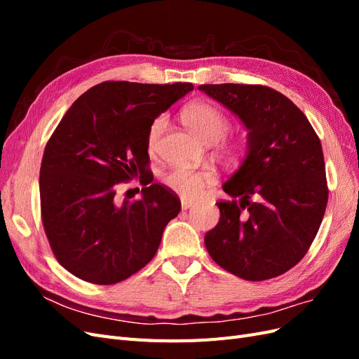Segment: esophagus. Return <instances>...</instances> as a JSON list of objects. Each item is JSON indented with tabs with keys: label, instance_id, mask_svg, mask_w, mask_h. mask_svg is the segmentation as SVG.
Listing matches in <instances>:
<instances>
[{
	"label": "esophagus",
	"instance_id": "obj_1",
	"mask_svg": "<svg viewBox=\"0 0 359 359\" xmlns=\"http://www.w3.org/2000/svg\"><path fill=\"white\" fill-rule=\"evenodd\" d=\"M193 206V202H187V201H182V203H181V208L184 210V211H187V210H190Z\"/></svg>",
	"mask_w": 359,
	"mask_h": 359
}]
</instances>
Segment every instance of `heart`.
Segmentation results:
<instances>
[{"label":"heart","mask_w":359,"mask_h":359,"mask_svg":"<svg viewBox=\"0 0 359 359\" xmlns=\"http://www.w3.org/2000/svg\"><path fill=\"white\" fill-rule=\"evenodd\" d=\"M182 123L190 132L205 144L219 142L229 132L231 123L227 116L206 102H196L186 106L181 112ZM166 128V116H158L151 123L147 135V147L149 153L156 149L158 139ZM224 153L227 156H236L241 153L243 145L240 142H226ZM163 182L173 193H177L184 201H196L202 198L217 182L215 172L211 169L190 170V169H172L163 175Z\"/></svg>","instance_id":"b5f03b06"}]
</instances>
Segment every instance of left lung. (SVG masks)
Listing matches in <instances>:
<instances>
[{
    "label": "left lung",
    "mask_w": 359,
    "mask_h": 359,
    "mask_svg": "<svg viewBox=\"0 0 359 359\" xmlns=\"http://www.w3.org/2000/svg\"><path fill=\"white\" fill-rule=\"evenodd\" d=\"M199 90L240 116L248 151L217 202L220 220L206 232L215 264L262 281L285 274L306 256L328 203L320 140L304 112L265 85L219 83Z\"/></svg>",
    "instance_id": "left-lung-1"
}]
</instances>
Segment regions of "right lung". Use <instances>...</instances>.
<instances>
[{"instance_id":"1","label":"right lung","mask_w":359,"mask_h":359,"mask_svg":"<svg viewBox=\"0 0 359 359\" xmlns=\"http://www.w3.org/2000/svg\"><path fill=\"white\" fill-rule=\"evenodd\" d=\"M193 90L187 82L106 81L76 100L48 140L40 168V210L49 245L69 273L115 285L157 253L181 202L161 184L119 201L116 187L149 184L151 123ZM140 181V182H142Z\"/></svg>"}]
</instances>
